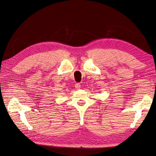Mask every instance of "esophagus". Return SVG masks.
<instances>
[{
  "mask_svg": "<svg viewBox=\"0 0 156 156\" xmlns=\"http://www.w3.org/2000/svg\"><path fill=\"white\" fill-rule=\"evenodd\" d=\"M80 87H81V86H80V83H76V85H75V88L76 89H80Z\"/></svg>",
  "mask_w": 156,
  "mask_h": 156,
  "instance_id": "34e87169",
  "label": "esophagus"
}]
</instances>
